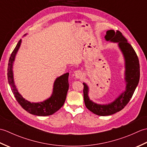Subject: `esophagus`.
Wrapping results in <instances>:
<instances>
[{
    "label": "esophagus",
    "instance_id": "obj_1",
    "mask_svg": "<svg viewBox=\"0 0 147 147\" xmlns=\"http://www.w3.org/2000/svg\"><path fill=\"white\" fill-rule=\"evenodd\" d=\"M74 76H75L76 78L77 79H80V78H83V74H82V72L81 71H75L74 72Z\"/></svg>",
    "mask_w": 147,
    "mask_h": 147
}]
</instances>
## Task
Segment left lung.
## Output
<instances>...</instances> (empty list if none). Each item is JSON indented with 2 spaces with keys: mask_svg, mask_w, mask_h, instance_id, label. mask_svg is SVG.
I'll use <instances>...</instances> for the list:
<instances>
[{
  "mask_svg": "<svg viewBox=\"0 0 147 147\" xmlns=\"http://www.w3.org/2000/svg\"><path fill=\"white\" fill-rule=\"evenodd\" d=\"M105 40L107 42L117 43L123 54L124 61V82L125 88L115 98L107 104H97L89 97V86L86 83L84 85V101L86 108L93 114L101 116L110 115L121 111L127 104L135 92L140 80L139 60L133 47L127 42L119 31L111 30L106 32Z\"/></svg>",
  "mask_w": 147,
  "mask_h": 147,
  "instance_id": "1",
  "label": "left lung"
}]
</instances>
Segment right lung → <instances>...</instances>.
I'll list each match as a JSON object with an SVG mask.
<instances>
[{
  "mask_svg": "<svg viewBox=\"0 0 147 147\" xmlns=\"http://www.w3.org/2000/svg\"><path fill=\"white\" fill-rule=\"evenodd\" d=\"M26 35V34L24 36ZM21 42L22 40L21 39L9 58L7 68V79L9 86L18 102L28 112L38 116L52 115L59 110L64 104L69 90L68 77L69 74L66 73L55 80L51 96L45 100L40 102H31L24 98L18 92L15 85L13 73L14 62Z\"/></svg>",
  "mask_w": 147,
  "mask_h": 147,
  "instance_id": "right-lung-1",
  "label": "right lung"
}]
</instances>
